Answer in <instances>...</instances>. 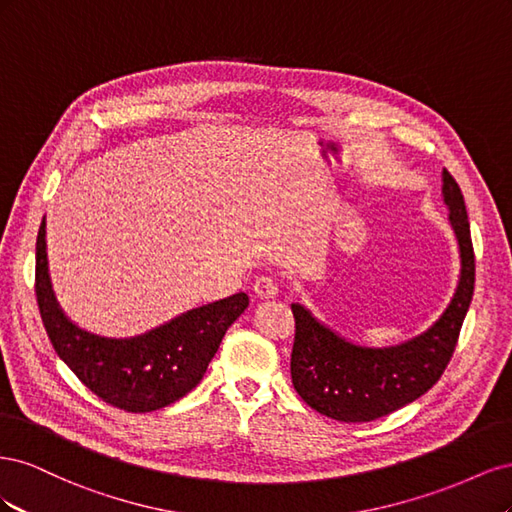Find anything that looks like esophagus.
<instances>
[{"instance_id": "1", "label": "esophagus", "mask_w": 512, "mask_h": 512, "mask_svg": "<svg viewBox=\"0 0 512 512\" xmlns=\"http://www.w3.org/2000/svg\"><path fill=\"white\" fill-rule=\"evenodd\" d=\"M277 280L275 277H271V275H260L258 280H256V284H254V292L258 294L260 299H271V297H275L277 294Z\"/></svg>"}]
</instances>
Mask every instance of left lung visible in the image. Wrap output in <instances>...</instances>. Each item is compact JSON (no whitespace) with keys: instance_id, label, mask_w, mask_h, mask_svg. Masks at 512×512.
I'll return each mask as SVG.
<instances>
[{"instance_id":"obj_1","label":"left lung","mask_w":512,"mask_h":512,"mask_svg":"<svg viewBox=\"0 0 512 512\" xmlns=\"http://www.w3.org/2000/svg\"><path fill=\"white\" fill-rule=\"evenodd\" d=\"M444 203L459 241L461 280L455 299L433 327L406 344L361 348L337 337L301 305H292L290 378L309 408L342 423H369L425 395L451 363L474 294V247L463 194L442 173Z\"/></svg>"}]
</instances>
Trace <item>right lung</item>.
<instances>
[{"instance_id": "add662e5", "label": "right lung", "mask_w": 512, "mask_h": 512, "mask_svg": "<svg viewBox=\"0 0 512 512\" xmlns=\"http://www.w3.org/2000/svg\"><path fill=\"white\" fill-rule=\"evenodd\" d=\"M36 301L57 356L106 404L123 412H153L175 404L203 380L222 337L250 297L245 292L190 309L132 339L91 335L61 314L46 273L44 220L36 239Z\"/></svg>"}]
</instances>
